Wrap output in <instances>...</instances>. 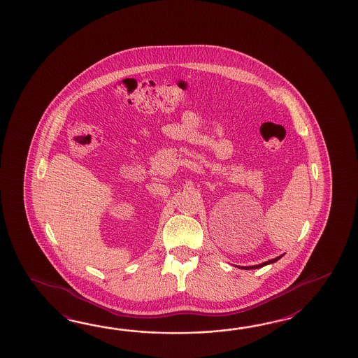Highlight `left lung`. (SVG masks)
<instances>
[{"instance_id":"8db88e82","label":"left lung","mask_w":358,"mask_h":358,"mask_svg":"<svg viewBox=\"0 0 358 358\" xmlns=\"http://www.w3.org/2000/svg\"><path fill=\"white\" fill-rule=\"evenodd\" d=\"M282 257V255H280V256H278L276 259H268V261H266V262H262V264H259V265H255V266H239L241 268H243V270H252V268H259V267H264L266 266V265H270V264H274V262H276L278 259H280Z\"/></svg>"}]
</instances>
